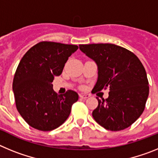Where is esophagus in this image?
<instances>
[{
    "instance_id": "1",
    "label": "esophagus",
    "mask_w": 158,
    "mask_h": 158,
    "mask_svg": "<svg viewBox=\"0 0 158 158\" xmlns=\"http://www.w3.org/2000/svg\"><path fill=\"white\" fill-rule=\"evenodd\" d=\"M89 96H90V95L89 94H84V93H81L80 94V97L81 99H87L89 98Z\"/></svg>"
}]
</instances>
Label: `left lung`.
<instances>
[{"label": "left lung", "mask_w": 158, "mask_h": 158, "mask_svg": "<svg viewBox=\"0 0 158 158\" xmlns=\"http://www.w3.org/2000/svg\"><path fill=\"white\" fill-rule=\"evenodd\" d=\"M81 51L98 67L93 91L109 88V96L93 111L96 122L105 129L118 131L140 117L149 96L146 69L134 53L111 43L79 45Z\"/></svg>", "instance_id": "8db88e82"}]
</instances>
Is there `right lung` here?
<instances>
[{"label":"right lung","instance_id":"1","mask_svg":"<svg viewBox=\"0 0 158 158\" xmlns=\"http://www.w3.org/2000/svg\"><path fill=\"white\" fill-rule=\"evenodd\" d=\"M78 49L77 45L40 42L20 60L14 76L12 89L18 111L35 129L50 131L69 117L78 94L68 90L58 95L53 89L55 76L62 73L65 62Z\"/></svg>","mask_w":158,"mask_h":158}]
</instances>
